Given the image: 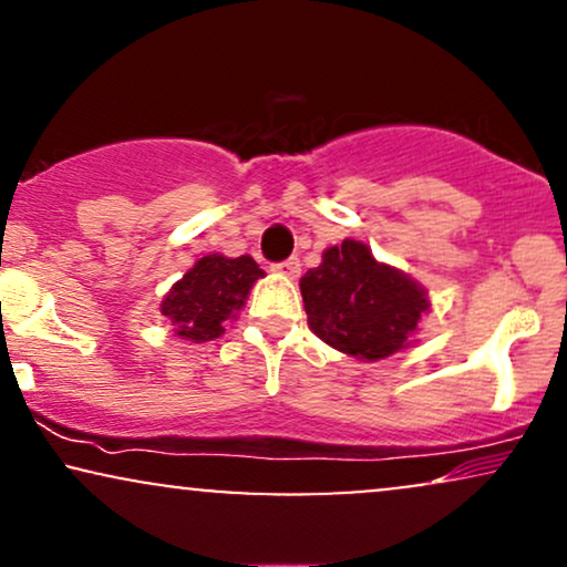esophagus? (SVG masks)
Returning <instances> with one entry per match:
<instances>
[{
  "mask_svg": "<svg viewBox=\"0 0 567 567\" xmlns=\"http://www.w3.org/2000/svg\"><path fill=\"white\" fill-rule=\"evenodd\" d=\"M271 271H277L279 277L296 279L298 271H301V261H298V258H288V261H279V264L271 266Z\"/></svg>",
  "mask_w": 567,
  "mask_h": 567,
  "instance_id": "obj_1",
  "label": "esophagus"
}]
</instances>
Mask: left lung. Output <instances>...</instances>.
<instances>
[{
    "label": "left lung",
    "mask_w": 567,
    "mask_h": 567,
    "mask_svg": "<svg viewBox=\"0 0 567 567\" xmlns=\"http://www.w3.org/2000/svg\"><path fill=\"white\" fill-rule=\"evenodd\" d=\"M309 328L328 347L360 362H379L413 347L432 301L419 279L381 264L360 239L322 252V264L301 277Z\"/></svg>",
    "instance_id": "left-lung-1"
}]
</instances>
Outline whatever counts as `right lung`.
Returning <instances> with one entry per match:
<instances>
[{"mask_svg": "<svg viewBox=\"0 0 567 567\" xmlns=\"http://www.w3.org/2000/svg\"><path fill=\"white\" fill-rule=\"evenodd\" d=\"M264 269L250 256L229 258L210 252L194 261L162 298L159 311L184 341L205 343L226 333V322L237 320L252 285Z\"/></svg>", "mask_w": 567, "mask_h": 567, "instance_id": "1", "label": "right lung"}]
</instances>
